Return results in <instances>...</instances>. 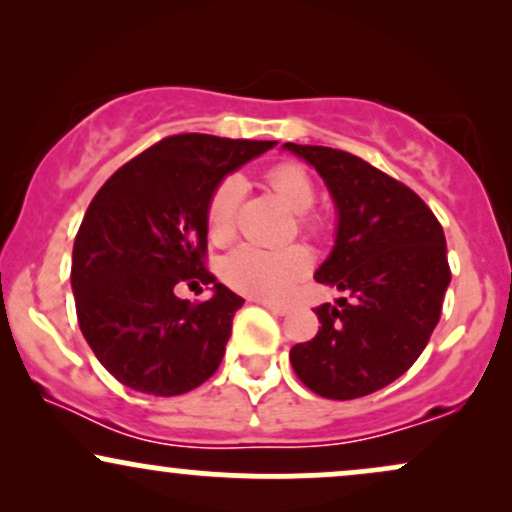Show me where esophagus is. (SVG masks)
I'll use <instances>...</instances> for the list:
<instances>
[{"label": "esophagus", "instance_id": "obj_1", "mask_svg": "<svg viewBox=\"0 0 512 512\" xmlns=\"http://www.w3.org/2000/svg\"><path fill=\"white\" fill-rule=\"evenodd\" d=\"M262 305L267 310H272L274 315H286V313H289V308H286V305H279V303H272V301H262Z\"/></svg>", "mask_w": 512, "mask_h": 512}]
</instances>
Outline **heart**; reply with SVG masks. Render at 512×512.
Here are the masks:
<instances>
[{"mask_svg":"<svg viewBox=\"0 0 512 512\" xmlns=\"http://www.w3.org/2000/svg\"><path fill=\"white\" fill-rule=\"evenodd\" d=\"M269 185L293 211H298V228L305 236L317 238L325 231V221L310 214L315 204V185L310 175L296 163H279L267 173ZM243 178L236 173L216 182L204 209V226L211 243H228L236 233L238 207L243 202ZM313 257L303 245L286 248H260V245H238L219 264L221 279L231 289L255 298H281L296 281L310 272Z\"/></svg>","mask_w":512,"mask_h":512,"instance_id":"heart-1","label":"heart"}]
</instances>
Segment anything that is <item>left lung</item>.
I'll return each mask as SVG.
<instances>
[{
  "mask_svg": "<svg viewBox=\"0 0 512 512\" xmlns=\"http://www.w3.org/2000/svg\"><path fill=\"white\" fill-rule=\"evenodd\" d=\"M284 149L330 187L337 243L315 279L346 293L337 305H317L322 327L293 346L291 366L315 395L366 397L407 373L436 330L452 276L443 226L404 182L349 151Z\"/></svg>",
  "mask_w": 512,
  "mask_h": 512,
  "instance_id": "1",
  "label": "left lung"
}]
</instances>
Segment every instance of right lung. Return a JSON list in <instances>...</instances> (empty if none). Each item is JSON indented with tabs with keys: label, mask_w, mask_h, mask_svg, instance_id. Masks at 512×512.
I'll use <instances>...</instances> for the list:
<instances>
[{
	"label": "right lung",
	"mask_w": 512,
	"mask_h": 512,
	"mask_svg": "<svg viewBox=\"0 0 512 512\" xmlns=\"http://www.w3.org/2000/svg\"><path fill=\"white\" fill-rule=\"evenodd\" d=\"M274 144L173 134L117 168L91 199L72 252L76 317L122 385L173 397L216 373L245 301L207 269L204 209L216 182ZM178 283H214L215 296L182 302Z\"/></svg>",
	"instance_id": "obj_1"
}]
</instances>
